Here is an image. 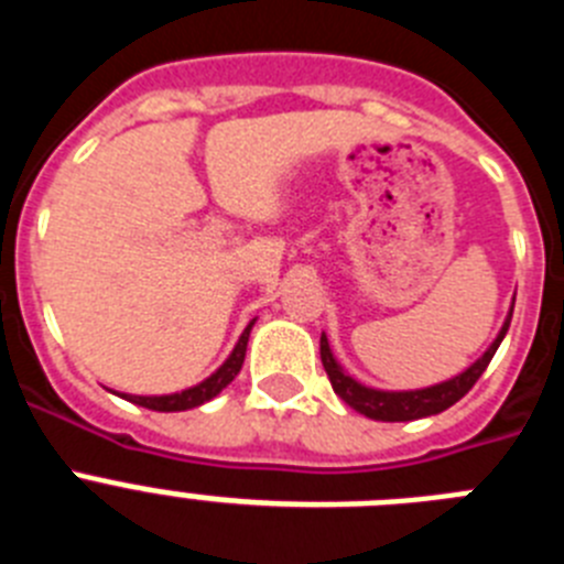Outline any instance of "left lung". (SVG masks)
<instances>
[{
    "mask_svg": "<svg viewBox=\"0 0 564 564\" xmlns=\"http://www.w3.org/2000/svg\"><path fill=\"white\" fill-rule=\"evenodd\" d=\"M511 313H514V307L508 311L506 325H502V330L497 333V338L491 341V347H488V350L482 352V356L477 358V361L471 364L466 372L449 378V381L435 383V387H426V390L383 392V390H372V387H364V383H358L356 378L347 376V372L341 370V364L333 358L330 344H327L325 333H322V344H318V350H322V364H325L327 378H330V383H333V392H336V395L341 398L347 406H352V410L361 412V415L372 417V421H390V423L417 421V417H430V415H437V412H443V410H449L452 403L460 401V398L466 395L471 387H475L477 378L486 372L488 361L495 358L497 347H500V341L506 338L508 325H511Z\"/></svg>",
    "mask_w": 564,
    "mask_h": 564,
    "instance_id": "left-lung-1",
    "label": "left lung"
}]
</instances>
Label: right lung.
Wrapping results in <instances>:
<instances>
[{
  "label": "right lung",
  "mask_w": 564,
  "mask_h": 564,
  "mask_svg": "<svg viewBox=\"0 0 564 564\" xmlns=\"http://www.w3.org/2000/svg\"><path fill=\"white\" fill-rule=\"evenodd\" d=\"M251 327H253V322L246 327V330H242L237 347H234L231 356L226 358V364H223L220 370L212 372V376H208L206 381L197 383V387H188V390L174 392V395H121V398H127V401L138 403V406H147V410H154V412H183V410H194V406H200V403L212 401V398L220 395L228 383L234 381V376L242 370Z\"/></svg>",
  "instance_id": "add662e5"
}]
</instances>
